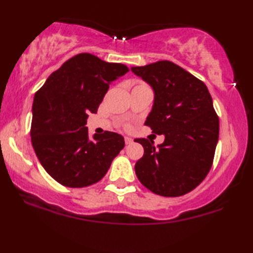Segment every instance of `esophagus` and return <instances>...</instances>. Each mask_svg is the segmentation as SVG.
Wrapping results in <instances>:
<instances>
[{"label": "esophagus", "mask_w": 253, "mask_h": 253, "mask_svg": "<svg viewBox=\"0 0 253 253\" xmlns=\"http://www.w3.org/2000/svg\"><path fill=\"white\" fill-rule=\"evenodd\" d=\"M125 143H126V145L131 144L132 143V139L130 138V137H125Z\"/></svg>", "instance_id": "esophagus-1"}]
</instances>
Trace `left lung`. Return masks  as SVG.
Instances as JSON below:
<instances>
[{
    "label": "left lung",
    "instance_id": "1",
    "mask_svg": "<svg viewBox=\"0 0 253 253\" xmlns=\"http://www.w3.org/2000/svg\"><path fill=\"white\" fill-rule=\"evenodd\" d=\"M131 71L152 85L155 98L145 122L164 143L135 139L144 155L135 172L153 193L181 196L199 185L212 168L219 139V117L207 85L175 63L163 60Z\"/></svg>",
    "mask_w": 253,
    "mask_h": 253
}]
</instances>
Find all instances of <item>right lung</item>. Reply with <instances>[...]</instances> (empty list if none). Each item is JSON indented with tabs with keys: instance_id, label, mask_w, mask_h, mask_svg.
I'll return each mask as SVG.
<instances>
[{
	"instance_id": "obj_1",
	"label": "right lung",
	"mask_w": 253,
	"mask_h": 253,
	"mask_svg": "<svg viewBox=\"0 0 253 253\" xmlns=\"http://www.w3.org/2000/svg\"><path fill=\"white\" fill-rule=\"evenodd\" d=\"M128 71L122 63L79 53L52 72L34 95L32 146L46 173L61 185L78 188L99 182L125 146L117 132L89 139L85 124L111 81Z\"/></svg>"
}]
</instances>
